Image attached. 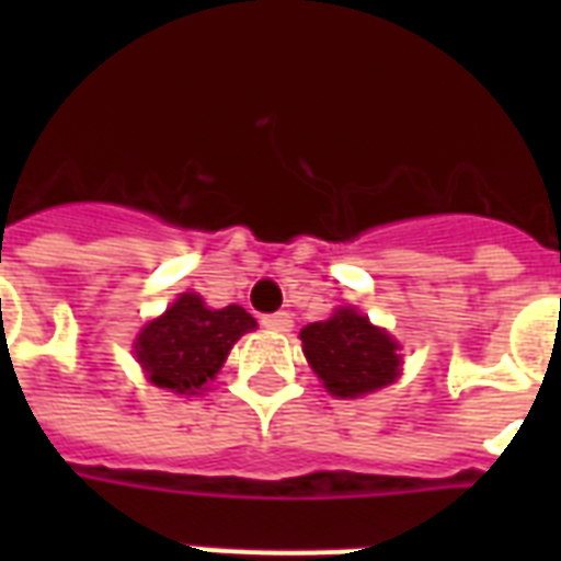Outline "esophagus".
Here are the masks:
<instances>
[{"label":"esophagus","instance_id":"obj_1","mask_svg":"<svg viewBox=\"0 0 561 561\" xmlns=\"http://www.w3.org/2000/svg\"><path fill=\"white\" fill-rule=\"evenodd\" d=\"M262 325L264 329H271V332H290L294 320H290L288 311H276V314H264Z\"/></svg>","mask_w":561,"mask_h":561}]
</instances>
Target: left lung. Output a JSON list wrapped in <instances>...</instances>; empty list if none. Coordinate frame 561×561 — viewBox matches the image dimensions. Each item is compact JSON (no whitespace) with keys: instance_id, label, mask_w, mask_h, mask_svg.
I'll return each mask as SVG.
<instances>
[{"instance_id":"8db88e82","label":"left lung","mask_w":561,"mask_h":561,"mask_svg":"<svg viewBox=\"0 0 561 561\" xmlns=\"http://www.w3.org/2000/svg\"><path fill=\"white\" fill-rule=\"evenodd\" d=\"M299 337L317 378L341 399L378 390L399 375V343L352 308L334 311L323 323L306 325Z\"/></svg>"}]
</instances>
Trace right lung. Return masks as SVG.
Instances as JSON below:
<instances>
[{
    "instance_id": "obj_1",
    "label": "right lung",
    "mask_w": 561,
    "mask_h": 561,
    "mask_svg": "<svg viewBox=\"0 0 561 561\" xmlns=\"http://www.w3.org/2000/svg\"><path fill=\"white\" fill-rule=\"evenodd\" d=\"M255 329L241 306L211 311L197 294H183L136 337V358L157 387L194 396L224 367L232 343Z\"/></svg>"
}]
</instances>
